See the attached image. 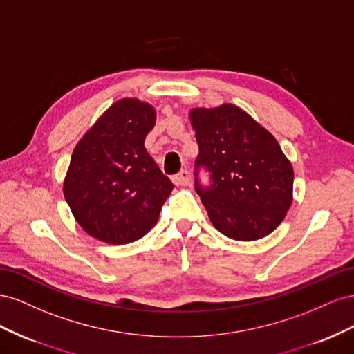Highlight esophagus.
<instances>
[{"instance_id": "esophagus-1", "label": "esophagus", "mask_w": 354, "mask_h": 354, "mask_svg": "<svg viewBox=\"0 0 354 354\" xmlns=\"http://www.w3.org/2000/svg\"><path fill=\"white\" fill-rule=\"evenodd\" d=\"M174 183H175L176 185H189V183H191L189 171H188L187 169L180 170L178 175H175V176H174Z\"/></svg>"}]
</instances>
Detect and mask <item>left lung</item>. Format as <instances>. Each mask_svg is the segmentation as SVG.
<instances>
[{"label":"left lung","instance_id":"8db88e82","mask_svg":"<svg viewBox=\"0 0 354 354\" xmlns=\"http://www.w3.org/2000/svg\"><path fill=\"white\" fill-rule=\"evenodd\" d=\"M198 156L194 187L210 222L222 234L241 241L274 231L292 203L294 169L276 138L236 105L196 108L189 113ZM205 167L212 184H199Z\"/></svg>","mask_w":354,"mask_h":354}]
</instances>
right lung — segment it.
<instances>
[{
	"mask_svg": "<svg viewBox=\"0 0 354 354\" xmlns=\"http://www.w3.org/2000/svg\"><path fill=\"white\" fill-rule=\"evenodd\" d=\"M156 109L138 99L111 105L77 144L64 196L87 234L126 245L153 228L174 189L144 145Z\"/></svg>",
	"mask_w": 354,
	"mask_h": 354,
	"instance_id": "obj_1",
	"label": "right lung"
}]
</instances>
